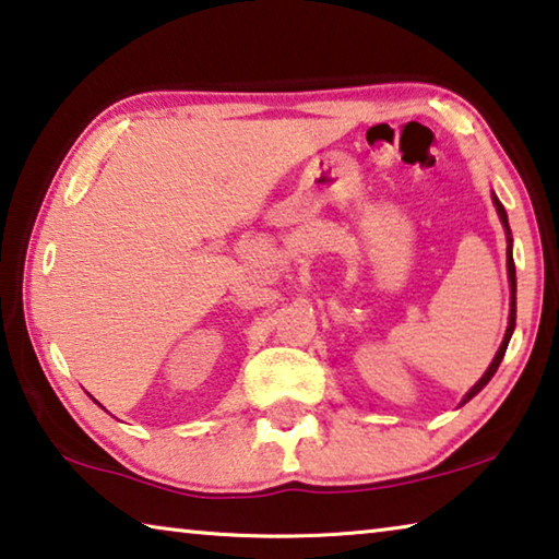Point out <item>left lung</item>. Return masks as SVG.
<instances>
[{
	"instance_id": "1",
	"label": "left lung",
	"mask_w": 559,
	"mask_h": 559,
	"mask_svg": "<svg viewBox=\"0 0 559 559\" xmlns=\"http://www.w3.org/2000/svg\"><path fill=\"white\" fill-rule=\"evenodd\" d=\"M492 201H495V206H498V214H500V221H502V226H504V234H508V276H510V323H508V331H504V338H502V345H500V350L495 353V358H492V362H490V368L485 370V376L477 380V383L471 388V393H467L465 397H463V403L460 405H465L467 401H471V397H475L477 393L483 391V388L490 383V378L495 376V370L500 368V362H502V358H504V350H508V343H510V338H512V331H515V318H518V306H515V290H518V283H515V261H512V234H510V226H508V214H504V209H502V203L498 201V197H492Z\"/></svg>"
}]
</instances>
